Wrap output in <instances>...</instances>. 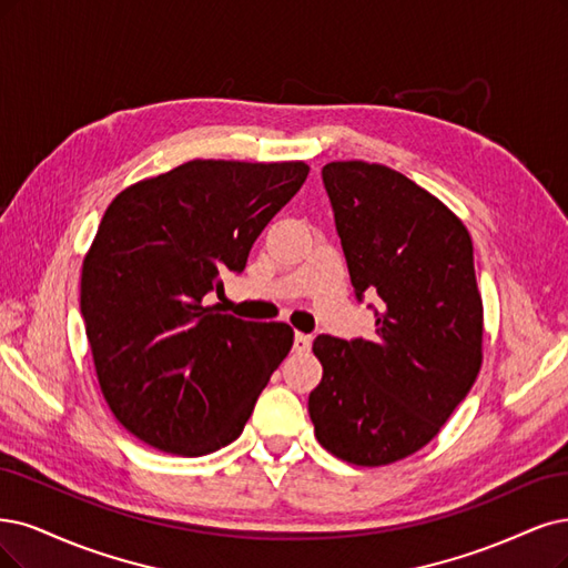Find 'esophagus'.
Returning a JSON list of instances; mask_svg holds the SVG:
<instances>
[{"label":"esophagus","mask_w":568,"mask_h":568,"mask_svg":"<svg viewBox=\"0 0 568 568\" xmlns=\"http://www.w3.org/2000/svg\"><path fill=\"white\" fill-rule=\"evenodd\" d=\"M310 345H312V338L307 334H296V338H293V349H296L298 355L310 352Z\"/></svg>","instance_id":"1"}]
</instances>
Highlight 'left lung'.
I'll use <instances>...</instances> for the list:
<instances>
[{
    "mask_svg": "<svg viewBox=\"0 0 568 568\" xmlns=\"http://www.w3.org/2000/svg\"><path fill=\"white\" fill-rule=\"evenodd\" d=\"M322 181L355 296L383 303L371 341L312 343L324 374L307 410L328 454L378 467L435 439L477 381L484 307L473 240L435 194L383 164L331 162Z\"/></svg>",
    "mask_w": 568,
    "mask_h": 568,
    "instance_id": "left-lung-1",
    "label": "left lung"
}]
</instances>
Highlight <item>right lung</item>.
I'll use <instances>...</instances> for the list:
<instances>
[{
    "mask_svg": "<svg viewBox=\"0 0 568 568\" xmlns=\"http://www.w3.org/2000/svg\"><path fill=\"white\" fill-rule=\"evenodd\" d=\"M305 162L192 160L116 194L82 265V317L103 397L131 435L206 456L242 435L293 328L221 315L204 296L242 272Z\"/></svg>",
    "mask_w": 568,
    "mask_h": 568,
    "instance_id": "add662e5",
    "label": "right lung"
}]
</instances>
